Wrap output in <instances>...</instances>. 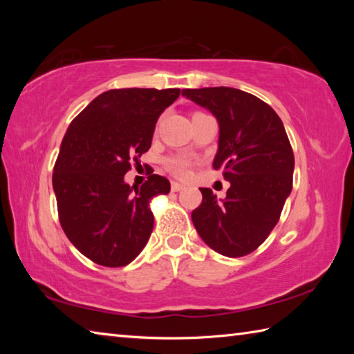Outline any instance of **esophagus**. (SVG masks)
<instances>
[{
  "instance_id": "esophagus-1",
  "label": "esophagus",
  "mask_w": 354,
  "mask_h": 354,
  "mask_svg": "<svg viewBox=\"0 0 354 354\" xmlns=\"http://www.w3.org/2000/svg\"><path fill=\"white\" fill-rule=\"evenodd\" d=\"M183 189H184V184H179V183H175V181L171 183V190L173 192H179V190H183Z\"/></svg>"
}]
</instances>
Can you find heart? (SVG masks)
I'll list each match as a JSON object with an SVG mask.
<instances>
[{
    "label": "heart",
    "instance_id": "heart-1",
    "mask_svg": "<svg viewBox=\"0 0 354 354\" xmlns=\"http://www.w3.org/2000/svg\"><path fill=\"white\" fill-rule=\"evenodd\" d=\"M167 167L178 178H187L190 173V160L185 158H171L167 160Z\"/></svg>",
    "mask_w": 354,
    "mask_h": 354
}]
</instances>
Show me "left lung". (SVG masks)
<instances>
[{
	"instance_id": "1",
	"label": "left lung",
	"mask_w": 354,
	"mask_h": 354,
	"mask_svg": "<svg viewBox=\"0 0 354 354\" xmlns=\"http://www.w3.org/2000/svg\"><path fill=\"white\" fill-rule=\"evenodd\" d=\"M183 97L217 118L212 167L223 170L231 184L223 200L211 189H200L203 201L192 221L217 253L248 254L270 234L292 192L295 159L284 124L270 106L239 88H184Z\"/></svg>"
}]
</instances>
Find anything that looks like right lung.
<instances>
[{
	"instance_id": "right-lung-1",
	"label": "right lung",
	"mask_w": 354,
	"mask_h": 354,
	"mask_svg": "<svg viewBox=\"0 0 354 354\" xmlns=\"http://www.w3.org/2000/svg\"><path fill=\"white\" fill-rule=\"evenodd\" d=\"M179 88H113L98 95L73 122L53 173L59 220L70 242L104 267L133 262L151 236L148 203L169 194V179L124 183L131 160L151 147L158 118Z\"/></svg>"
}]
</instances>
